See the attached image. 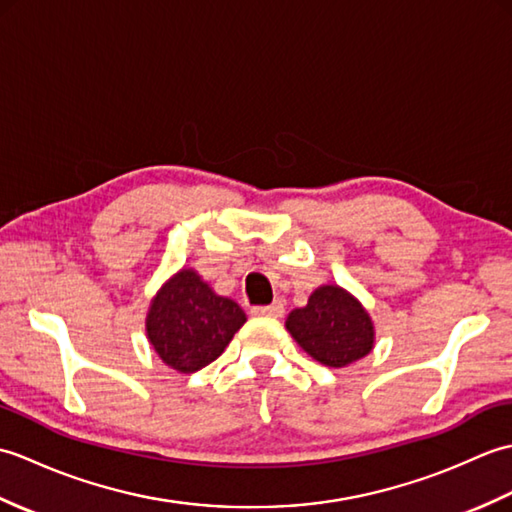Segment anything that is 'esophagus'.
Here are the masks:
<instances>
[{
    "mask_svg": "<svg viewBox=\"0 0 512 512\" xmlns=\"http://www.w3.org/2000/svg\"><path fill=\"white\" fill-rule=\"evenodd\" d=\"M250 312L255 314V317H281L284 314V306H281L279 301L270 303V306H253Z\"/></svg>",
    "mask_w": 512,
    "mask_h": 512,
    "instance_id": "34e87169",
    "label": "esophagus"
}]
</instances>
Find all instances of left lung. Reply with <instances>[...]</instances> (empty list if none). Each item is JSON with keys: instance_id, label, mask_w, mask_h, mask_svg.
Instances as JSON below:
<instances>
[{"instance_id": "obj_1", "label": "left lung", "mask_w": 512, "mask_h": 512, "mask_svg": "<svg viewBox=\"0 0 512 512\" xmlns=\"http://www.w3.org/2000/svg\"><path fill=\"white\" fill-rule=\"evenodd\" d=\"M286 328L314 361L328 367L350 365L374 345L367 312L339 286L314 290L306 308L290 312Z\"/></svg>"}]
</instances>
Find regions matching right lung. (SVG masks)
Masks as SVG:
<instances>
[{
	"instance_id": "add662e5",
	"label": "right lung",
	"mask_w": 512,
	"mask_h": 512,
	"mask_svg": "<svg viewBox=\"0 0 512 512\" xmlns=\"http://www.w3.org/2000/svg\"><path fill=\"white\" fill-rule=\"evenodd\" d=\"M244 321L235 301L217 297L193 270H182L151 303L147 334L162 361L193 374L226 350Z\"/></svg>"
}]
</instances>
